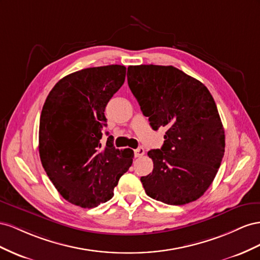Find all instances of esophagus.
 I'll return each instance as SVG.
<instances>
[{"instance_id": "esophagus-1", "label": "esophagus", "mask_w": 260, "mask_h": 260, "mask_svg": "<svg viewBox=\"0 0 260 260\" xmlns=\"http://www.w3.org/2000/svg\"><path fill=\"white\" fill-rule=\"evenodd\" d=\"M134 153H135L136 158H139V157H142V155L145 154V149L143 147H139V148H137V149L134 150Z\"/></svg>"}]
</instances>
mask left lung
I'll return each mask as SVG.
<instances>
[{"label": "left lung", "instance_id": "left-lung-1", "mask_svg": "<svg viewBox=\"0 0 260 260\" xmlns=\"http://www.w3.org/2000/svg\"><path fill=\"white\" fill-rule=\"evenodd\" d=\"M127 83L152 129L166 127L161 149L148 151L152 173L140 177L146 194L168 205L204 195L224 154V129L211 93L173 66H128Z\"/></svg>", "mask_w": 260, "mask_h": 260}]
</instances>
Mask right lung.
<instances>
[{
    "label": "right lung",
    "instance_id": "1",
    "mask_svg": "<svg viewBox=\"0 0 260 260\" xmlns=\"http://www.w3.org/2000/svg\"><path fill=\"white\" fill-rule=\"evenodd\" d=\"M126 68L85 69L58 80L44 102L39 126V154L49 179L64 199L93 208L113 197L120 177L132 166L134 151L102 147L105 110L122 87Z\"/></svg>",
    "mask_w": 260,
    "mask_h": 260
}]
</instances>
